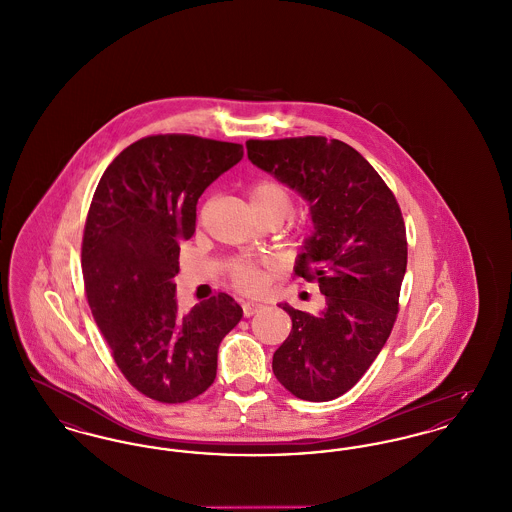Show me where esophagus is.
Returning a JSON list of instances; mask_svg holds the SVG:
<instances>
[{
    "label": "esophagus",
    "mask_w": 512,
    "mask_h": 512,
    "mask_svg": "<svg viewBox=\"0 0 512 512\" xmlns=\"http://www.w3.org/2000/svg\"><path fill=\"white\" fill-rule=\"evenodd\" d=\"M242 309H244V317H253L257 311L263 309V303L251 299V301H244V303H242Z\"/></svg>",
    "instance_id": "1"
}]
</instances>
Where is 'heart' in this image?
<instances>
[{"label":"heart","mask_w":512,"mask_h":512,"mask_svg":"<svg viewBox=\"0 0 512 512\" xmlns=\"http://www.w3.org/2000/svg\"><path fill=\"white\" fill-rule=\"evenodd\" d=\"M249 201L255 213H272L284 220L292 211L293 197L290 190L276 182V180H265L251 188ZM230 274L234 284L244 292H257L265 284V272L259 263L255 261H236L230 267Z\"/></svg>","instance_id":"heart-1"}]
</instances>
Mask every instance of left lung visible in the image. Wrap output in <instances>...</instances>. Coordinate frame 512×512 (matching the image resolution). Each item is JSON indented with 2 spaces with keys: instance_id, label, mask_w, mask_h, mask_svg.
Instances as JSON below:
<instances>
[{
  "instance_id": "obj_1",
  "label": "left lung",
  "mask_w": 512,
  "mask_h": 512,
  "mask_svg": "<svg viewBox=\"0 0 512 512\" xmlns=\"http://www.w3.org/2000/svg\"><path fill=\"white\" fill-rule=\"evenodd\" d=\"M249 161L309 203L313 232L295 274L318 282L317 315L280 307L292 332L272 372L295 397L332 401L351 390L390 338L407 270L401 209L365 157L322 136L249 140Z\"/></svg>"
}]
</instances>
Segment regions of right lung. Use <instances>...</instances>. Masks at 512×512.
Masks as SVG:
<instances>
[{
	"label": "right lung",
	"mask_w": 512,
	"mask_h": 512,
	"mask_svg": "<svg viewBox=\"0 0 512 512\" xmlns=\"http://www.w3.org/2000/svg\"><path fill=\"white\" fill-rule=\"evenodd\" d=\"M242 157L240 144L147 136L115 157L92 199L82 240L88 303L124 378L155 401L207 390L220 341L244 315L222 292L182 315L174 284L197 199Z\"/></svg>",
	"instance_id": "right-lung-1"
}]
</instances>
